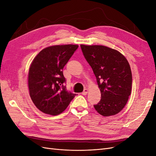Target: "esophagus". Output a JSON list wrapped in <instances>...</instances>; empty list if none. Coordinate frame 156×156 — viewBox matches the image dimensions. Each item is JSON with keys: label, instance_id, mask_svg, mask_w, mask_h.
Returning <instances> with one entry per match:
<instances>
[{"label": "esophagus", "instance_id": "obj_1", "mask_svg": "<svg viewBox=\"0 0 156 156\" xmlns=\"http://www.w3.org/2000/svg\"><path fill=\"white\" fill-rule=\"evenodd\" d=\"M88 89L87 88H85V89H84V90H83V95H84V96H85V95H87V93H88Z\"/></svg>", "mask_w": 156, "mask_h": 156}]
</instances>
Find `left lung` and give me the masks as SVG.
<instances>
[{"mask_svg": "<svg viewBox=\"0 0 156 156\" xmlns=\"http://www.w3.org/2000/svg\"><path fill=\"white\" fill-rule=\"evenodd\" d=\"M81 48L101 92L100 101L94 108L103 116L118 114L126 105L131 92L128 61L119 51L104 45L81 44Z\"/></svg>", "mask_w": 156, "mask_h": 156, "instance_id": "8db88e82", "label": "left lung"}]
</instances>
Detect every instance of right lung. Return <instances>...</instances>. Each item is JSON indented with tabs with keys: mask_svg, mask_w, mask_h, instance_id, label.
<instances>
[{
	"mask_svg": "<svg viewBox=\"0 0 156 156\" xmlns=\"http://www.w3.org/2000/svg\"><path fill=\"white\" fill-rule=\"evenodd\" d=\"M78 45H56L42 49L33 59L28 75L31 100L40 111L58 115L69 105L76 94L68 92L62 69Z\"/></svg>",
	"mask_w": 156,
	"mask_h": 156,
	"instance_id": "1",
	"label": "right lung"
}]
</instances>
